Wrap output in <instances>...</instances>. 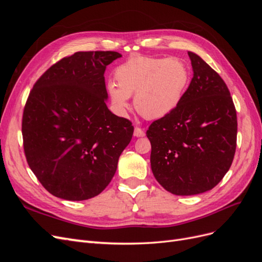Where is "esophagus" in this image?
<instances>
[{
	"label": "esophagus",
	"instance_id": "esophagus-1",
	"mask_svg": "<svg viewBox=\"0 0 262 262\" xmlns=\"http://www.w3.org/2000/svg\"><path fill=\"white\" fill-rule=\"evenodd\" d=\"M134 137H137V138H141V137H144L145 136V132L142 130L141 128H139V126H136V128H134Z\"/></svg>",
	"mask_w": 262,
	"mask_h": 262
}]
</instances>
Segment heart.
<instances>
[{
	"label": "heart",
	"mask_w": 262,
	"mask_h": 262,
	"mask_svg": "<svg viewBox=\"0 0 262 262\" xmlns=\"http://www.w3.org/2000/svg\"><path fill=\"white\" fill-rule=\"evenodd\" d=\"M118 85L109 83L107 92L116 112L124 116L134 95L137 112L147 119L171 114L184 98L190 80L187 66L177 58L136 57L115 71Z\"/></svg>",
	"instance_id": "b5f03b06"
}]
</instances>
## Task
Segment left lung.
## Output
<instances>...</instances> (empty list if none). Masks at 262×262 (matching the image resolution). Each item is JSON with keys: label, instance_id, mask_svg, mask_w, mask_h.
<instances>
[{"label": "left lung", "instance_id": "left-lung-1", "mask_svg": "<svg viewBox=\"0 0 262 262\" xmlns=\"http://www.w3.org/2000/svg\"><path fill=\"white\" fill-rule=\"evenodd\" d=\"M193 77L171 114L149 125L150 167L172 194L209 191L233 163L237 116L225 82L199 55L188 51Z\"/></svg>", "mask_w": 262, "mask_h": 262}]
</instances>
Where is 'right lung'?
I'll return each mask as SVG.
<instances>
[{
	"instance_id": "1",
	"label": "right lung",
	"mask_w": 262,
	"mask_h": 262,
	"mask_svg": "<svg viewBox=\"0 0 262 262\" xmlns=\"http://www.w3.org/2000/svg\"><path fill=\"white\" fill-rule=\"evenodd\" d=\"M116 51H80L49 68L30 91L23 114L24 150L45 189L60 199L98 195L117 170L133 125L108 109L107 66Z\"/></svg>"
}]
</instances>
